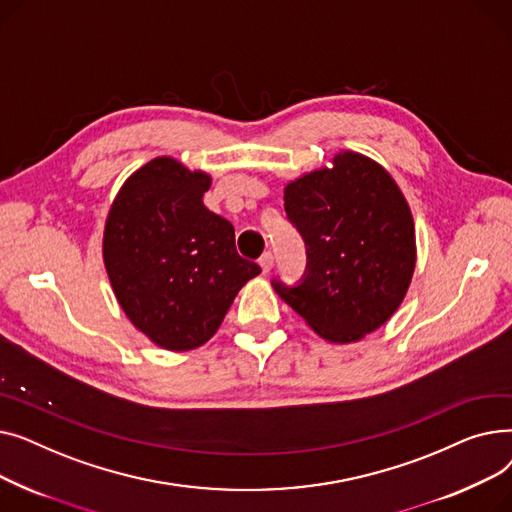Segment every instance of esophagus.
<instances>
[{
    "instance_id": "34e87169",
    "label": "esophagus",
    "mask_w": 512,
    "mask_h": 512,
    "mask_svg": "<svg viewBox=\"0 0 512 512\" xmlns=\"http://www.w3.org/2000/svg\"><path fill=\"white\" fill-rule=\"evenodd\" d=\"M259 265H261L263 274H270L272 267H274V255L272 253H263L261 259H259Z\"/></svg>"
}]
</instances>
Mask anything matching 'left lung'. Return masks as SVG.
<instances>
[{
	"label": "left lung",
	"mask_w": 512,
	"mask_h": 512,
	"mask_svg": "<svg viewBox=\"0 0 512 512\" xmlns=\"http://www.w3.org/2000/svg\"><path fill=\"white\" fill-rule=\"evenodd\" d=\"M284 186V209L307 245L299 286L280 299L324 340L351 344L382 328L407 297L417 242L411 207L378 161L338 151Z\"/></svg>",
	"instance_id": "8db88e82"
}]
</instances>
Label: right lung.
<instances>
[{"mask_svg":"<svg viewBox=\"0 0 512 512\" xmlns=\"http://www.w3.org/2000/svg\"><path fill=\"white\" fill-rule=\"evenodd\" d=\"M211 176L161 155L120 186L105 218L103 263L116 301L153 344H205L261 267L236 253L234 228L203 205Z\"/></svg>","mask_w":512,"mask_h":512,"instance_id":"right-lung-1","label":"right lung"}]
</instances>
